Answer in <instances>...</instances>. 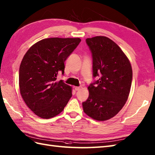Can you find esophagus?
<instances>
[{
	"label": "esophagus",
	"mask_w": 155,
	"mask_h": 155,
	"mask_svg": "<svg viewBox=\"0 0 155 155\" xmlns=\"http://www.w3.org/2000/svg\"><path fill=\"white\" fill-rule=\"evenodd\" d=\"M81 89V87H74V89L75 91H79Z\"/></svg>",
	"instance_id": "34e87169"
}]
</instances>
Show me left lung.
<instances>
[{
	"instance_id": "1",
	"label": "left lung",
	"mask_w": 155,
	"mask_h": 155,
	"mask_svg": "<svg viewBox=\"0 0 155 155\" xmlns=\"http://www.w3.org/2000/svg\"><path fill=\"white\" fill-rule=\"evenodd\" d=\"M86 43L92 54L94 77L100 78L87 87L89 97L82 104L84 111L97 121H107L117 114L127 101L132 67L125 54L109 38L93 37L87 38Z\"/></svg>"
}]
</instances>
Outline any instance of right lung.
<instances>
[{
  "label": "right lung",
  "instance_id": "obj_1",
  "mask_svg": "<svg viewBox=\"0 0 155 155\" xmlns=\"http://www.w3.org/2000/svg\"><path fill=\"white\" fill-rule=\"evenodd\" d=\"M81 42L79 38H49L31 46L19 69L20 92L34 114L50 119L63 111L72 95V88L57 81L64 74V62Z\"/></svg>",
  "mask_w": 155,
  "mask_h": 155
}]
</instances>
